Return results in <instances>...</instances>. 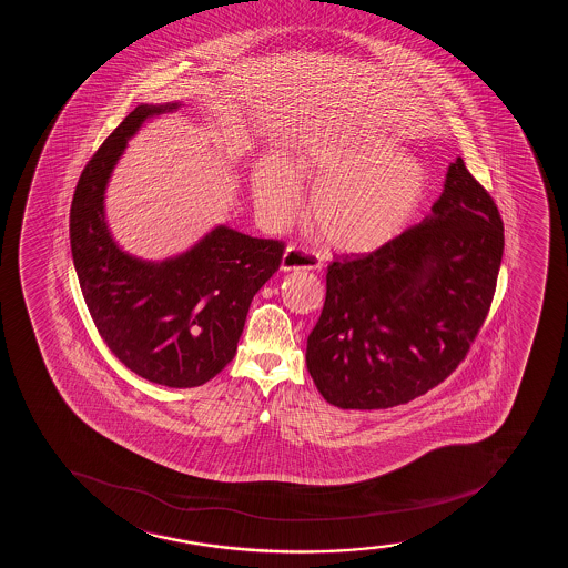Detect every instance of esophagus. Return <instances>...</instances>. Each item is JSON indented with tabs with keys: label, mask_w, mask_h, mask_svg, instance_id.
<instances>
[{
	"label": "esophagus",
	"mask_w": 568,
	"mask_h": 568,
	"mask_svg": "<svg viewBox=\"0 0 568 568\" xmlns=\"http://www.w3.org/2000/svg\"><path fill=\"white\" fill-rule=\"evenodd\" d=\"M322 267L318 255L301 246H287L282 255V271H316Z\"/></svg>",
	"instance_id": "1"
}]
</instances>
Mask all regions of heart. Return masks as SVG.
<instances>
[{"label":"heart","mask_w":568,"mask_h":568,"mask_svg":"<svg viewBox=\"0 0 568 568\" xmlns=\"http://www.w3.org/2000/svg\"><path fill=\"white\" fill-rule=\"evenodd\" d=\"M297 169L316 185L311 220L322 241L348 254L383 248L412 223L428 187L423 164L390 140L369 144H311ZM255 204L268 222L282 223L303 203L294 164L265 156L252 178Z\"/></svg>","instance_id":"b5f03b06"}]
</instances>
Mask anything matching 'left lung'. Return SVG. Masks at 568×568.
<instances>
[{"instance_id": "obj_1", "label": "left lung", "mask_w": 568, "mask_h": 568, "mask_svg": "<svg viewBox=\"0 0 568 568\" xmlns=\"http://www.w3.org/2000/svg\"><path fill=\"white\" fill-rule=\"evenodd\" d=\"M503 254L500 212L458 156L423 222L327 267L307 339L308 373L327 404L386 409L444 383L489 314Z\"/></svg>"}]
</instances>
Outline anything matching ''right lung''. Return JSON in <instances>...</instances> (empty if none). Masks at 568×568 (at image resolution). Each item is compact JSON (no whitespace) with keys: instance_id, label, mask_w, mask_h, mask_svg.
I'll return each mask as SVG.
<instances>
[{"instance_id":"1","label":"right lung","mask_w":568,"mask_h":568,"mask_svg":"<svg viewBox=\"0 0 568 568\" xmlns=\"http://www.w3.org/2000/svg\"><path fill=\"white\" fill-rule=\"evenodd\" d=\"M178 104L138 105L91 156L70 210L79 286L121 364L170 388L209 383L233 359L250 303L281 267L284 242L220 225L190 252L150 263L124 254L104 217V191L126 140Z\"/></svg>"}]
</instances>
